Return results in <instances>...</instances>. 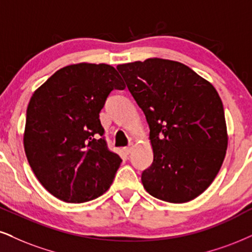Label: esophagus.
<instances>
[{"label":"esophagus","instance_id":"1","mask_svg":"<svg viewBox=\"0 0 252 252\" xmlns=\"http://www.w3.org/2000/svg\"><path fill=\"white\" fill-rule=\"evenodd\" d=\"M132 150H133L132 145H131V146H127V147H124V152H125L126 154H129V153H131Z\"/></svg>","mask_w":252,"mask_h":252}]
</instances>
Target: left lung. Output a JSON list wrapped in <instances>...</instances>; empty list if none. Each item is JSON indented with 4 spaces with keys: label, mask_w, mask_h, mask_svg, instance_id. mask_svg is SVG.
<instances>
[{
    "label": "left lung",
    "mask_w": 252,
    "mask_h": 252,
    "mask_svg": "<svg viewBox=\"0 0 252 252\" xmlns=\"http://www.w3.org/2000/svg\"><path fill=\"white\" fill-rule=\"evenodd\" d=\"M117 69L150 126L154 159L141 174L144 188L172 203L194 200L216 178L228 147L219 93L179 62L150 58Z\"/></svg>",
    "instance_id": "obj_1"
}]
</instances>
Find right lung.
Segmentation results:
<instances>
[{
  "label": "right lung",
  "instance_id": "obj_1",
  "mask_svg": "<svg viewBox=\"0 0 252 252\" xmlns=\"http://www.w3.org/2000/svg\"><path fill=\"white\" fill-rule=\"evenodd\" d=\"M125 88L111 65L80 63L58 70L32 94L24 151L55 197L83 203L110 188L121 159L108 150L99 113L112 90Z\"/></svg>",
  "mask_w": 252,
  "mask_h": 252
}]
</instances>
